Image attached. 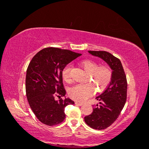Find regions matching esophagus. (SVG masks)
<instances>
[{
    "label": "esophagus",
    "instance_id": "esophagus-1",
    "mask_svg": "<svg viewBox=\"0 0 149 149\" xmlns=\"http://www.w3.org/2000/svg\"><path fill=\"white\" fill-rule=\"evenodd\" d=\"M75 104H77V105H78V106H82L83 105V103H81V102H75Z\"/></svg>",
    "mask_w": 149,
    "mask_h": 149
}]
</instances>
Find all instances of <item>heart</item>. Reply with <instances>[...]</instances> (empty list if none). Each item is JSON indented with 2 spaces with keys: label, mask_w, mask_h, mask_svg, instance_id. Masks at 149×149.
Wrapping results in <instances>:
<instances>
[{
  "label": "heart",
  "mask_w": 149,
  "mask_h": 149,
  "mask_svg": "<svg viewBox=\"0 0 149 149\" xmlns=\"http://www.w3.org/2000/svg\"><path fill=\"white\" fill-rule=\"evenodd\" d=\"M81 66L88 73L87 81L90 83L76 84L69 90V95L72 99L79 102H84L93 96L95 88L98 92L106 90L112 79V73L111 69L107 65H100L96 61L84 60L81 62ZM71 65H67L62 71V77L67 83L72 81L70 75Z\"/></svg>",
  "instance_id": "b5f03b06"
}]
</instances>
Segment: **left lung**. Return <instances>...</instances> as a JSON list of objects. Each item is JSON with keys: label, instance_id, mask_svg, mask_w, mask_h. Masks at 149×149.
Instances as JSON below:
<instances>
[{"label": "left lung", "instance_id": "obj_1", "mask_svg": "<svg viewBox=\"0 0 149 149\" xmlns=\"http://www.w3.org/2000/svg\"><path fill=\"white\" fill-rule=\"evenodd\" d=\"M91 55L98 57L112 70V79L102 94L96 99L100 101L92 114L84 117L86 123L96 130L109 127L116 121L123 110L127 96V81L121 61L114 55L104 51H88Z\"/></svg>", "mask_w": 149, "mask_h": 149}]
</instances>
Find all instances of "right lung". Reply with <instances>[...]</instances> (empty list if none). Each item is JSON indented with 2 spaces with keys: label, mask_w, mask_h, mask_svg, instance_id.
<instances>
[{
  "label": "right lung",
  "mask_w": 149,
  "mask_h": 149,
  "mask_svg": "<svg viewBox=\"0 0 149 149\" xmlns=\"http://www.w3.org/2000/svg\"><path fill=\"white\" fill-rule=\"evenodd\" d=\"M81 55L67 49L47 47L37 53L29 63L26 74V95L33 113L43 124L54 126L61 123L65 118V106L74 104L70 98H61L66 94L62 71Z\"/></svg>",
  "instance_id": "right-lung-1"
}]
</instances>
